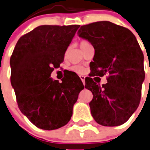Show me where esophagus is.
<instances>
[{
  "label": "esophagus",
  "instance_id": "obj_1",
  "mask_svg": "<svg viewBox=\"0 0 150 150\" xmlns=\"http://www.w3.org/2000/svg\"><path fill=\"white\" fill-rule=\"evenodd\" d=\"M80 79H81V81H82V83H83V85H85L86 84V81H85V79H86V77L84 76V75H81L80 76Z\"/></svg>",
  "mask_w": 150,
  "mask_h": 150
}]
</instances>
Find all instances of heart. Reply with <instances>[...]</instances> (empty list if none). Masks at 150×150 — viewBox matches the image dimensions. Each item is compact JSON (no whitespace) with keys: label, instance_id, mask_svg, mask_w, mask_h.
Instances as JSON below:
<instances>
[{"label":"heart","instance_id":"b5f03b06","mask_svg":"<svg viewBox=\"0 0 150 150\" xmlns=\"http://www.w3.org/2000/svg\"><path fill=\"white\" fill-rule=\"evenodd\" d=\"M88 44H89V43H88L87 41H85V40H83V41H80V43H79L80 48L83 47L84 46L87 45ZM71 70L75 71V72L78 73V74H81V73L84 72L83 67L80 66V65H75V66H73L72 68H71Z\"/></svg>","mask_w":150,"mask_h":150}]
</instances>
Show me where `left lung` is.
Here are the masks:
<instances>
[{"label":"left lung","mask_w":150,"mask_h":150,"mask_svg":"<svg viewBox=\"0 0 150 150\" xmlns=\"http://www.w3.org/2000/svg\"><path fill=\"white\" fill-rule=\"evenodd\" d=\"M78 35L94 47L91 76L108 73L106 84L100 86L92 78L85 87L92 92L89 106L96 122L104 126L125 123L137 109L144 81L143 54L135 35L129 29L109 21L83 25Z\"/></svg>","instance_id":"8db88e82"}]
</instances>
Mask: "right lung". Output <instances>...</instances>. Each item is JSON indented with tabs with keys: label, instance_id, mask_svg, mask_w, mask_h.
Returning <instances> with one entry per match:
<instances>
[{
	"label": "right lung",
	"instance_id": "add662e5",
	"mask_svg": "<svg viewBox=\"0 0 150 150\" xmlns=\"http://www.w3.org/2000/svg\"><path fill=\"white\" fill-rule=\"evenodd\" d=\"M79 27L41 25L16 44L10 60L11 82L21 112L38 128L53 130L66 125L84 88L74 73L61 83L50 77Z\"/></svg>",
	"mask_w": 150,
	"mask_h": 150
}]
</instances>
